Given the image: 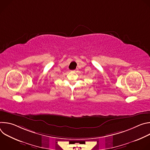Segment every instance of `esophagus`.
<instances>
[{
    "instance_id": "34e87169",
    "label": "esophagus",
    "mask_w": 150,
    "mask_h": 150,
    "mask_svg": "<svg viewBox=\"0 0 150 150\" xmlns=\"http://www.w3.org/2000/svg\"><path fill=\"white\" fill-rule=\"evenodd\" d=\"M76 71H77V70H76H76H74V72H76Z\"/></svg>"
}]
</instances>
